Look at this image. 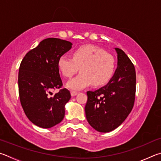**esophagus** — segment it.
<instances>
[{"label":"esophagus","instance_id":"obj_1","mask_svg":"<svg viewBox=\"0 0 161 161\" xmlns=\"http://www.w3.org/2000/svg\"><path fill=\"white\" fill-rule=\"evenodd\" d=\"M70 94H71V96H75L76 95L78 94V92H75V91H71L70 92Z\"/></svg>","mask_w":161,"mask_h":161}]
</instances>
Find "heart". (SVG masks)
Here are the masks:
<instances>
[{
  "mask_svg": "<svg viewBox=\"0 0 161 161\" xmlns=\"http://www.w3.org/2000/svg\"><path fill=\"white\" fill-rule=\"evenodd\" d=\"M58 70L66 78L81 73L67 83L70 90L79 91L92 83L95 86L105 85L113 75L115 61L113 56L93 45H83L73 51L72 58L61 56L57 62Z\"/></svg>",
  "mask_w": 161,
  "mask_h": 161,
  "instance_id": "b5f03b06",
  "label": "heart"
}]
</instances>
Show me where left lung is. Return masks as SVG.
<instances>
[{
  "instance_id": "left-lung-1",
  "label": "left lung",
  "mask_w": 161,
  "mask_h": 161,
  "mask_svg": "<svg viewBox=\"0 0 161 161\" xmlns=\"http://www.w3.org/2000/svg\"><path fill=\"white\" fill-rule=\"evenodd\" d=\"M117 68L105 86L88 91L86 116L92 128L109 132L121 125L134 107L136 93V71L127 55L119 48Z\"/></svg>"
}]
</instances>
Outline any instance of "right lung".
I'll return each instance as SVG.
<instances>
[{
    "label": "right lung",
    "instance_id": "1",
    "mask_svg": "<svg viewBox=\"0 0 161 161\" xmlns=\"http://www.w3.org/2000/svg\"><path fill=\"white\" fill-rule=\"evenodd\" d=\"M72 43L58 38H47L30 50L19 69L18 88L21 105L34 125L48 129L58 125L65 115L70 91L61 89L52 97V90L63 86L57 62L69 51Z\"/></svg>",
    "mask_w": 161,
    "mask_h": 161
}]
</instances>
